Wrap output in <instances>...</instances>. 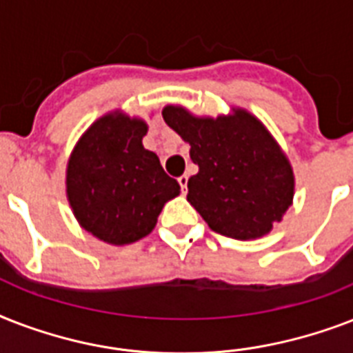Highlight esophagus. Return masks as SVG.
Returning a JSON list of instances; mask_svg holds the SVG:
<instances>
[{"mask_svg":"<svg viewBox=\"0 0 353 353\" xmlns=\"http://www.w3.org/2000/svg\"><path fill=\"white\" fill-rule=\"evenodd\" d=\"M177 181H179V185H181L183 192H187V183H188V176H187V174H183V176L177 177Z\"/></svg>","mask_w":353,"mask_h":353,"instance_id":"1","label":"esophagus"}]
</instances>
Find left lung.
I'll use <instances>...</instances> for the list:
<instances>
[{"instance_id":"8db88e82","label":"left lung","mask_w":353,"mask_h":353,"mask_svg":"<svg viewBox=\"0 0 353 353\" xmlns=\"http://www.w3.org/2000/svg\"><path fill=\"white\" fill-rule=\"evenodd\" d=\"M163 119L190 144L199 166L188 196L218 234L251 240L268 234L293 201V170L263 124L243 110L232 117L198 119L166 106Z\"/></svg>"}]
</instances>
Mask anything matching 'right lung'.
<instances>
[{
	"instance_id": "obj_1",
	"label": "right lung",
	"mask_w": 353,
	"mask_h": 353,
	"mask_svg": "<svg viewBox=\"0 0 353 353\" xmlns=\"http://www.w3.org/2000/svg\"><path fill=\"white\" fill-rule=\"evenodd\" d=\"M144 133L139 119L106 115L82 135L69 159L65 183L77 220L113 245L150 234L166 201L181 190L143 146Z\"/></svg>"
}]
</instances>
